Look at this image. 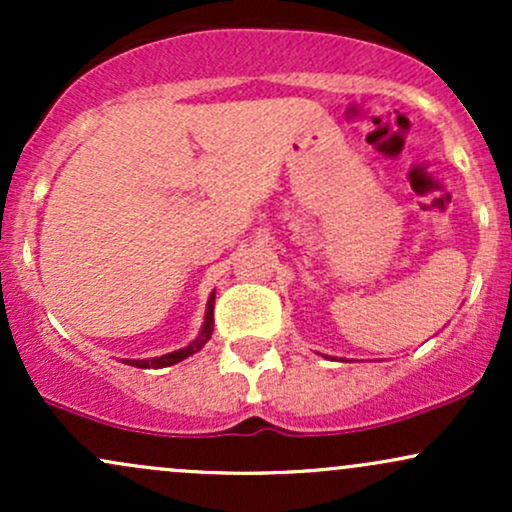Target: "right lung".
Returning <instances> with one entry per match:
<instances>
[{"label":"right lung","instance_id":"add662e5","mask_svg":"<svg viewBox=\"0 0 512 512\" xmlns=\"http://www.w3.org/2000/svg\"><path fill=\"white\" fill-rule=\"evenodd\" d=\"M211 332H214V293H211V296H209L207 315H204V327H202V332H199V337L195 339V342L182 346V349H178V351H170V354L158 356V358H142V361H134V358H125V361H122V363H127V366H134V368H166V366H175V363L185 361L187 356L197 354V351L209 342Z\"/></svg>","mask_w":512,"mask_h":512}]
</instances>
